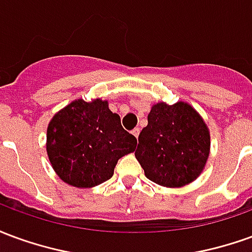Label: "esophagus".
<instances>
[{"label": "esophagus", "instance_id": "obj_1", "mask_svg": "<svg viewBox=\"0 0 252 252\" xmlns=\"http://www.w3.org/2000/svg\"><path fill=\"white\" fill-rule=\"evenodd\" d=\"M139 133H140V129H139V128H135V129H132V135L136 137V139H137V136H139Z\"/></svg>", "mask_w": 252, "mask_h": 252}]
</instances>
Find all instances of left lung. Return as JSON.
Instances as JSON below:
<instances>
[{"label":"left lung","instance_id":"left-lung-1","mask_svg":"<svg viewBox=\"0 0 252 252\" xmlns=\"http://www.w3.org/2000/svg\"><path fill=\"white\" fill-rule=\"evenodd\" d=\"M147 119L135 151L144 175L166 188L197 180L211 153L209 128L200 113L184 101H162L151 106Z\"/></svg>","mask_w":252,"mask_h":252}]
</instances>
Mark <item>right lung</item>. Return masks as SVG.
I'll use <instances>...</instances> for the list:
<instances>
[{
    "label": "right lung",
    "instance_id": "add662e5",
    "mask_svg": "<svg viewBox=\"0 0 252 252\" xmlns=\"http://www.w3.org/2000/svg\"><path fill=\"white\" fill-rule=\"evenodd\" d=\"M136 137L121 126L108 101L74 99L47 126V155L57 175L68 185L88 189L113 175L117 160L136 148Z\"/></svg>",
    "mask_w": 252,
    "mask_h": 252
}]
</instances>
